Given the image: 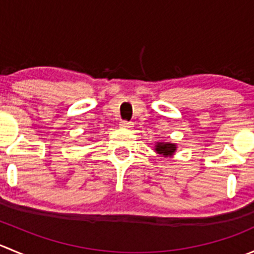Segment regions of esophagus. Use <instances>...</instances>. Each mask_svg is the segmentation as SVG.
Returning <instances> with one entry per match:
<instances>
[{
	"mask_svg": "<svg viewBox=\"0 0 254 254\" xmlns=\"http://www.w3.org/2000/svg\"><path fill=\"white\" fill-rule=\"evenodd\" d=\"M120 127H124V129H131V127H134V123L127 122V120H122V122H120Z\"/></svg>",
	"mask_w": 254,
	"mask_h": 254,
	"instance_id": "esophagus-1",
	"label": "esophagus"
}]
</instances>
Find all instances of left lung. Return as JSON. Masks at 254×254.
Listing matches in <instances>:
<instances>
[{
	"label": "left lung",
	"mask_w": 254,
	"mask_h": 254,
	"mask_svg": "<svg viewBox=\"0 0 254 254\" xmlns=\"http://www.w3.org/2000/svg\"><path fill=\"white\" fill-rule=\"evenodd\" d=\"M156 151H157L160 155L163 156H171L176 151V145L170 142H160L156 145Z\"/></svg>",
	"instance_id": "obj_1"
}]
</instances>
